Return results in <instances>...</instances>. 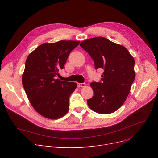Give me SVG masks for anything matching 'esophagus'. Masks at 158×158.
Segmentation results:
<instances>
[{
  "instance_id": "obj_1",
  "label": "esophagus",
  "mask_w": 158,
  "mask_h": 158,
  "mask_svg": "<svg viewBox=\"0 0 158 158\" xmlns=\"http://www.w3.org/2000/svg\"><path fill=\"white\" fill-rule=\"evenodd\" d=\"M85 85H86V84L85 83H78V87H80V88L85 87Z\"/></svg>"
}]
</instances>
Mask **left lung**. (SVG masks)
<instances>
[{"mask_svg": "<svg viewBox=\"0 0 158 158\" xmlns=\"http://www.w3.org/2000/svg\"><path fill=\"white\" fill-rule=\"evenodd\" d=\"M81 47L94 60L95 69H103L102 82H92L94 96L87 103L99 114L116 111L125 103L135 78V59L125 47L98 37L83 41Z\"/></svg>", "mask_w": 158, "mask_h": 158, "instance_id": "left-lung-1", "label": "left lung"}]
</instances>
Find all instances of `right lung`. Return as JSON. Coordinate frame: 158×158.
<instances>
[{"label":"right lung","mask_w":158,"mask_h":158,"mask_svg":"<svg viewBox=\"0 0 158 158\" xmlns=\"http://www.w3.org/2000/svg\"><path fill=\"white\" fill-rule=\"evenodd\" d=\"M80 42L61 40L44 43L27 56L22 84L32 107L43 117L57 119L68 113L69 97L77 84L61 81L56 76Z\"/></svg>","instance_id":"obj_1"}]
</instances>
